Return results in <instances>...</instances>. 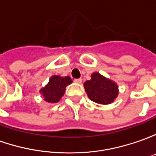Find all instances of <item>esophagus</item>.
Here are the masks:
<instances>
[{"label": "esophagus", "instance_id": "obj_1", "mask_svg": "<svg viewBox=\"0 0 156 156\" xmlns=\"http://www.w3.org/2000/svg\"><path fill=\"white\" fill-rule=\"evenodd\" d=\"M74 82L77 83H82V79H81V78H77V79H74Z\"/></svg>", "mask_w": 156, "mask_h": 156}]
</instances>
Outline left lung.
I'll use <instances>...</instances> for the list:
<instances>
[{"label":"left lung","mask_w":156,"mask_h":156,"mask_svg":"<svg viewBox=\"0 0 156 156\" xmlns=\"http://www.w3.org/2000/svg\"><path fill=\"white\" fill-rule=\"evenodd\" d=\"M83 87L89 98L100 105H110L118 95L117 84L98 73H92L90 80L85 81Z\"/></svg>","instance_id":"left-lung-1"}]
</instances>
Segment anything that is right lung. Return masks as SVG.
<instances>
[{
	"instance_id": "add662e5",
	"label": "right lung",
	"mask_w": 156,
	"mask_h": 156,
	"mask_svg": "<svg viewBox=\"0 0 156 156\" xmlns=\"http://www.w3.org/2000/svg\"><path fill=\"white\" fill-rule=\"evenodd\" d=\"M73 83V80L70 77H60L54 75L49 79V82L45 87L40 90L42 94L44 100L48 103H58L61 99L63 95L65 94L66 87Z\"/></svg>"
}]
</instances>
